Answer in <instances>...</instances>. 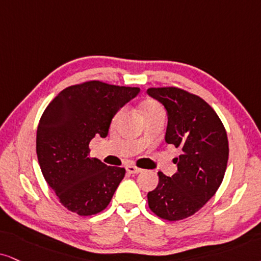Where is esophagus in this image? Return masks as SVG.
Returning <instances> with one entry per match:
<instances>
[{
	"instance_id": "esophagus-1",
	"label": "esophagus",
	"mask_w": 261,
	"mask_h": 261,
	"mask_svg": "<svg viewBox=\"0 0 261 261\" xmlns=\"http://www.w3.org/2000/svg\"><path fill=\"white\" fill-rule=\"evenodd\" d=\"M125 169H127V172H128V173H130V174H138V173H140L141 170H143V169L138 168V167H136V166H132V165H129V166L125 167Z\"/></svg>"
}]
</instances>
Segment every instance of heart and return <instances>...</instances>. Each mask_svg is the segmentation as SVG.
<instances>
[{
	"instance_id": "obj_1",
	"label": "heart",
	"mask_w": 261,
	"mask_h": 261,
	"mask_svg": "<svg viewBox=\"0 0 261 261\" xmlns=\"http://www.w3.org/2000/svg\"><path fill=\"white\" fill-rule=\"evenodd\" d=\"M141 112H143V116L145 117V116L157 114V112H163V109H162V106L159 104V102L155 101V100H151V99H150V100H146L143 104V109H141ZM122 115H123V111H122V110L118 111L117 114L115 115L114 120H112V123H116V122L120 120Z\"/></svg>"
}]
</instances>
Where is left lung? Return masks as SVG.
I'll use <instances>...</instances> for the list:
<instances>
[{
  "label": "left lung",
  "instance_id": "8db88e82",
  "mask_svg": "<svg viewBox=\"0 0 261 261\" xmlns=\"http://www.w3.org/2000/svg\"><path fill=\"white\" fill-rule=\"evenodd\" d=\"M147 94L165 106L168 123L165 140L181 149L178 172H159V185L147 194L151 211L162 219L181 220L213 197L224 179L229 141L223 122L199 96L175 87L149 88Z\"/></svg>",
  "mask_w": 261,
  "mask_h": 261
}]
</instances>
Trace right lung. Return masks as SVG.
Here are the masks:
<instances>
[{
    "mask_svg": "<svg viewBox=\"0 0 261 261\" xmlns=\"http://www.w3.org/2000/svg\"><path fill=\"white\" fill-rule=\"evenodd\" d=\"M139 92L137 87L89 81L67 87L44 110L36 137L38 163L69 211L93 215L110 203L125 169L88 157L89 143L95 136H108L114 116Z\"/></svg>",
    "mask_w": 261,
    "mask_h": 261,
    "instance_id": "1",
    "label": "right lung"
}]
</instances>
